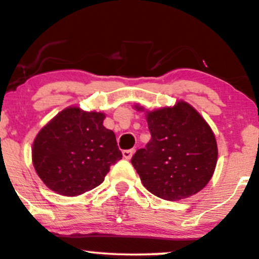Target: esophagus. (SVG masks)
I'll return each instance as SVG.
<instances>
[{
    "instance_id": "34e87169",
    "label": "esophagus",
    "mask_w": 259,
    "mask_h": 259,
    "mask_svg": "<svg viewBox=\"0 0 259 259\" xmlns=\"http://www.w3.org/2000/svg\"><path fill=\"white\" fill-rule=\"evenodd\" d=\"M134 152H135V150H134V148H132V150H124L123 151V157L125 159H130L133 157Z\"/></svg>"
}]
</instances>
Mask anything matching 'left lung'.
<instances>
[{"instance_id":"1","label":"left lung","mask_w":259,"mask_h":259,"mask_svg":"<svg viewBox=\"0 0 259 259\" xmlns=\"http://www.w3.org/2000/svg\"><path fill=\"white\" fill-rule=\"evenodd\" d=\"M146 120L151 140L132 158L142 185L168 201L200 192L213 177L218 159L215 136L207 121L185 101L146 111Z\"/></svg>"}]
</instances>
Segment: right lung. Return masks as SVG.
<instances>
[{
    "label": "right lung",
    "mask_w": 259,
    "mask_h": 259,
    "mask_svg": "<svg viewBox=\"0 0 259 259\" xmlns=\"http://www.w3.org/2000/svg\"><path fill=\"white\" fill-rule=\"evenodd\" d=\"M106 114L72 106L38 132L32 144V164L56 194L79 196L99 186L112 164L121 159L115 135L103 126Z\"/></svg>",
    "instance_id": "obj_1"
}]
</instances>
